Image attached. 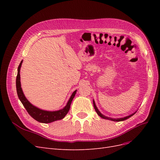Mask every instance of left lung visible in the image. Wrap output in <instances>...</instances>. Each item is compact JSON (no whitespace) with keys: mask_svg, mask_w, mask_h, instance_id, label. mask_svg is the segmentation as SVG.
Wrapping results in <instances>:
<instances>
[{"mask_svg":"<svg viewBox=\"0 0 160 160\" xmlns=\"http://www.w3.org/2000/svg\"><path fill=\"white\" fill-rule=\"evenodd\" d=\"M93 106H94V108H95V110L97 112V113H98V115L99 116V117H101V118L103 119H108V120H111V121H113V122H122V121H124L125 119H128V118L132 117V115H133L135 113L137 112V111H135V112H134L133 113L129 115H128L126 116V117H123V118H109V117H107V116H105L104 115H103L102 113H101L100 111H99V109H98V108H97V106L95 105V101L94 99L93 100Z\"/></svg>","mask_w":160,"mask_h":160,"instance_id":"1","label":"left lung"}]
</instances>
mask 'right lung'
Instances as JSON below:
<instances>
[{
	"instance_id": "right-lung-1",
	"label": "right lung",
	"mask_w": 160,
	"mask_h": 160,
	"mask_svg": "<svg viewBox=\"0 0 160 160\" xmlns=\"http://www.w3.org/2000/svg\"><path fill=\"white\" fill-rule=\"evenodd\" d=\"M22 63V61H21V63L19 64L18 67V72L16 79V88L18 99L21 101V103L27 111L28 114H29L33 119L37 120V122L44 123H49L53 122H55V121L63 119L65 117V115L67 114V113L69 112L71 102L76 94L77 90H75L73 93H72L69 101H67L66 105L61 109L57 111H45L38 108L35 107V105L31 104L29 101H28L25 95H24L23 91L22 90L20 75V70Z\"/></svg>"
}]
</instances>
